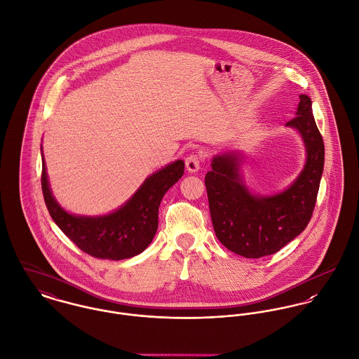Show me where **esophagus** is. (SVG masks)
<instances>
[{
    "label": "esophagus",
    "instance_id": "obj_1",
    "mask_svg": "<svg viewBox=\"0 0 359 359\" xmlns=\"http://www.w3.org/2000/svg\"><path fill=\"white\" fill-rule=\"evenodd\" d=\"M201 168V158L196 154H191L186 158V169L189 173H197Z\"/></svg>",
    "mask_w": 359,
    "mask_h": 359
}]
</instances>
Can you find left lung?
<instances>
[{"instance_id":"obj_1","label":"left lung","mask_w":359,"mask_h":359,"mask_svg":"<svg viewBox=\"0 0 359 359\" xmlns=\"http://www.w3.org/2000/svg\"><path fill=\"white\" fill-rule=\"evenodd\" d=\"M313 103L300 95L296 117L286 126L296 129L306 147V163L282 193L257 196L241 175L243 157L237 151L215 156L205 176L212 224L217 239L248 259L277 253L307 227L318 196L325 147L313 116Z\"/></svg>"}]
</instances>
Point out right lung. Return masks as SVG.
<instances>
[{
	"instance_id": "obj_1",
	"label": "right lung",
	"mask_w": 359,
	"mask_h": 359,
	"mask_svg": "<svg viewBox=\"0 0 359 359\" xmlns=\"http://www.w3.org/2000/svg\"><path fill=\"white\" fill-rule=\"evenodd\" d=\"M184 161L168 163L150 175L117 210L103 216H80L65 210L52 196L42 156L41 186L50 217L82 252L107 260L142 253L158 229V208L165 193L183 176Z\"/></svg>"
}]
</instances>
